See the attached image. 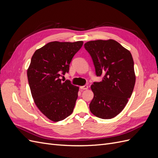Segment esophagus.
Segmentation results:
<instances>
[{
  "mask_svg": "<svg viewBox=\"0 0 158 158\" xmlns=\"http://www.w3.org/2000/svg\"><path fill=\"white\" fill-rule=\"evenodd\" d=\"M88 88V86L87 85H83V86H80V89H87Z\"/></svg>",
  "mask_w": 158,
  "mask_h": 158,
  "instance_id": "34e87169",
  "label": "esophagus"
}]
</instances>
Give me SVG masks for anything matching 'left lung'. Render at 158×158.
Listing matches in <instances>:
<instances>
[{
    "label": "left lung",
    "instance_id": "1",
    "mask_svg": "<svg viewBox=\"0 0 158 158\" xmlns=\"http://www.w3.org/2000/svg\"><path fill=\"white\" fill-rule=\"evenodd\" d=\"M84 47L92 56L96 75L103 76L91 85L94 95L89 110L99 118H112L125 108L135 87L132 55L113 40L90 41Z\"/></svg>",
    "mask_w": 158,
    "mask_h": 158
}]
</instances>
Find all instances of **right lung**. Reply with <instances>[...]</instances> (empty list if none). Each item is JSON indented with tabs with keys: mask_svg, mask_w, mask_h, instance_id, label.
Wrapping results in <instances>:
<instances>
[{
	"mask_svg": "<svg viewBox=\"0 0 158 158\" xmlns=\"http://www.w3.org/2000/svg\"><path fill=\"white\" fill-rule=\"evenodd\" d=\"M83 45L52 41L37 49L27 70L32 98L40 111L51 121L64 120L73 112L79 87L60 76L69 73L74 55Z\"/></svg>",
	"mask_w": 158,
	"mask_h": 158,
	"instance_id": "right-lung-1",
	"label": "right lung"
}]
</instances>
